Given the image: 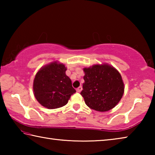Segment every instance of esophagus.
Returning <instances> with one entry per match:
<instances>
[{
	"label": "esophagus",
	"instance_id": "obj_1",
	"mask_svg": "<svg viewBox=\"0 0 155 155\" xmlns=\"http://www.w3.org/2000/svg\"><path fill=\"white\" fill-rule=\"evenodd\" d=\"M82 90H83L82 87H81V86H80L79 87H78V88L77 89V92H81V91H82Z\"/></svg>",
	"mask_w": 155,
	"mask_h": 155
}]
</instances>
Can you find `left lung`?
I'll use <instances>...</instances> for the list:
<instances>
[{
	"label": "left lung",
	"instance_id": "obj_1",
	"mask_svg": "<svg viewBox=\"0 0 155 155\" xmlns=\"http://www.w3.org/2000/svg\"><path fill=\"white\" fill-rule=\"evenodd\" d=\"M85 76L81 92L87 106L96 111H109L117 105L124 94L121 74L107 64L84 68Z\"/></svg>",
	"mask_w": 155,
	"mask_h": 155
}]
</instances>
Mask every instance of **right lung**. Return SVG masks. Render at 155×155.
Instances as JSON below:
<instances>
[{
	"label": "right lung",
	"mask_w": 155,
	"mask_h": 155,
	"mask_svg": "<svg viewBox=\"0 0 155 155\" xmlns=\"http://www.w3.org/2000/svg\"><path fill=\"white\" fill-rule=\"evenodd\" d=\"M64 64L52 61L41 67L33 81V93L41 105L49 109L65 105L76 90L72 81L65 74Z\"/></svg>",
	"instance_id": "1"
}]
</instances>
